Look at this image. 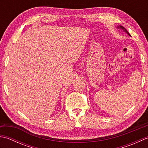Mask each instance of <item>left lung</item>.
Segmentation results:
<instances>
[{"label": "left lung", "instance_id": "8db88e82", "mask_svg": "<svg viewBox=\"0 0 148 148\" xmlns=\"http://www.w3.org/2000/svg\"><path fill=\"white\" fill-rule=\"evenodd\" d=\"M117 28H118V29H120V30H122L123 31V32H126L127 34H128V36H130V34H129V33H128V31L127 30V29H125V27H123V26H121V25H119V26H117Z\"/></svg>", "mask_w": 148, "mask_h": 148}]
</instances>
